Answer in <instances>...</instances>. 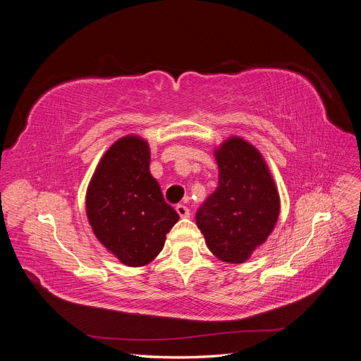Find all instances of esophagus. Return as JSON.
I'll return each instance as SVG.
<instances>
[{
  "label": "esophagus",
  "mask_w": 361,
  "mask_h": 361,
  "mask_svg": "<svg viewBox=\"0 0 361 361\" xmlns=\"http://www.w3.org/2000/svg\"><path fill=\"white\" fill-rule=\"evenodd\" d=\"M176 212L179 214L180 218H188L190 216V209H188L187 206H183V204H178L176 206Z\"/></svg>",
  "instance_id": "34e87169"
}]
</instances>
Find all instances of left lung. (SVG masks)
<instances>
[{
    "label": "left lung",
    "mask_w": 361,
    "mask_h": 361,
    "mask_svg": "<svg viewBox=\"0 0 361 361\" xmlns=\"http://www.w3.org/2000/svg\"><path fill=\"white\" fill-rule=\"evenodd\" d=\"M218 187L195 214L206 245L227 264H243L267 241L280 214V195L260 152L231 137L214 152Z\"/></svg>",
    "instance_id": "obj_1"
}]
</instances>
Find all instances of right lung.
<instances>
[{"mask_svg":"<svg viewBox=\"0 0 361 361\" xmlns=\"http://www.w3.org/2000/svg\"><path fill=\"white\" fill-rule=\"evenodd\" d=\"M149 164L147 141L122 137L105 152L87 188L85 211L94 236L128 267L150 264L179 220Z\"/></svg>","mask_w":361,"mask_h":361,"instance_id":"right-lung-1","label":"right lung"}]
</instances>
